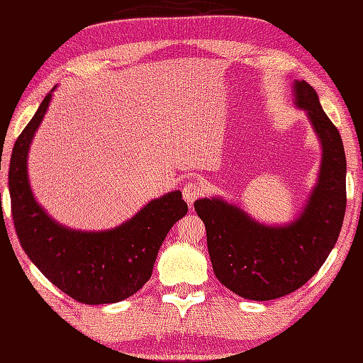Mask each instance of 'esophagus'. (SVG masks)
Returning <instances> with one entry per match:
<instances>
[{
	"label": "esophagus",
	"mask_w": 363,
	"mask_h": 363,
	"mask_svg": "<svg viewBox=\"0 0 363 363\" xmlns=\"http://www.w3.org/2000/svg\"><path fill=\"white\" fill-rule=\"evenodd\" d=\"M203 194H204V184L199 179L189 181L182 189V196L190 206L194 204L195 199H198Z\"/></svg>",
	"instance_id": "esophagus-1"
}]
</instances>
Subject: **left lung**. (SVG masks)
Segmentation results:
<instances>
[{"mask_svg":"<svg viewBox=\"0 0 363 363\" xmlns=\"http://www.w3.org/2000/svg\"><path fill=\"white\" fill-rule=\"evenodd\" d=\"M293 91L323 150L318 181L298 218L267 226L221 198L196 199L194 204L206 226L215 276L246 299L269 301L303 287L325 264L343 225L346 157L340 133L312 86L295 81Z\"/></svg>","mask_w":363,"mask_h":363,"instance_id":"obj_1","label":"left lung"}]
</instances>
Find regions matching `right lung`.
<instances>
[{
	"mask_svg": "<svg viewBox=\"0 0 363 363\" xmlns=\"http://www.w3.org/2000/svg\"><path fill=\"white\" fill-rule=\"evenodd\" d=\"M52 90L13 145L9 167L13 226L28 257L59 290L84 304L118 303L148 282L160 245L189 207L174 190L109 230L86 233L54 221L35 201L28 179V151Z\"/></svg>",
	"mask_w": 363,
	"mask_h": 363,
	"instance_id": "obj_1",
	"label": "right lung"
}]
</instances>
